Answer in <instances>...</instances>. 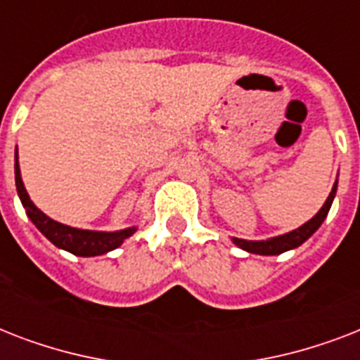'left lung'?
<instances>
[{
    "label": "left lung",
    "mask_w": 360,
    "mask_h": 360,
    "mask_svg": "<svg viewBox=\"0 0 360 360\" xmlns=\"http://www.w3.org/2000/svg\"><path fill=\"white\" fill-rule=\"evenodd\" d=\"M335 194H336V183L335 186H333V191H330L329 198H327V202L323 203V207L318 211V214L308 220L307 224H302L301 228H297V230L290 231V233H284V236L273 237V239H267V240H245V239H236V237H233V243H236L237 246H240L243 250L252 252V254H262V256H276V254H282V252L285 250L297 248V246L302 245L308 237L312 236L314 231L318 230L319 226H321V222L327 219L330 203H333V200H335Z\"/></svg>",
    "instance_id": "1"
}]
</instances>
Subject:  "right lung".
Returning a JSON list of instances; mask_svg holds the SVG:
<instances>
[{
	"label": "right lung",
	"mask_w": 360,
	"mask_h": 360,
	"mask_svg": "<svg viewBox=\"0 0 360 360\" xmlns=\"http://www.w3.org/2000/svg\"><path fill=\"white\" fill-rule=\"evenodd\" d=\"M14 179H16V191L22 200V205L25 207V213L31 219V222L41 230V233L48 240H52L58 248L75 254V256H101L106 252L114 250L129 239L136 231V228H127V230L114 231V233H106V231H89V230H78V228H70V226L59 224L56 220L48 219L46 214L39 211L33 205V202L27 196L24 188L22 177H20V166H18V153L14 155Z\"/></svg>",
	"instance_id": "obj_1"
}]
</instances>
